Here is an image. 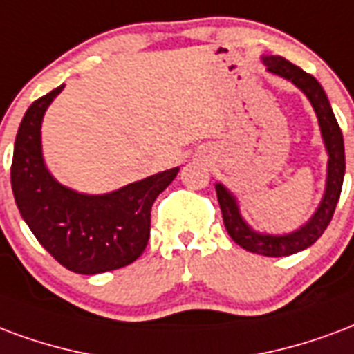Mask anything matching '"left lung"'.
<instances>
[{
	"instance_id": "left-lung-1",
	"label": "left lung",
	"mask_w": 354,
	"mask_h": 354,
	"mask_svg": "<svg viewBox=\"0 0 354 354\" xmlns=\"http://www.w3.org/2000/svg\"><path fill=\"white\" fill-rule=\"evenodd\" d=\"M263 64L266 69L287 78L295 84L297 88L306 93L310 99L311 106L319 120L321 135H323L324 146L328 151V170H326V189H324L323 201L319 204L317 212L311 216L308 223L300 227L295 232L283 234V236H272V234H261L251 229L240 216L236 198L232 197L225 185L216 184L217 201L219 208L223 214V223L230 238L242 245L243 250L257 253V255H266V257H287L292 253L310 248L311 243H315L324 229L330 223L336 204L342 195V185H344L345 174V150H344V135L336 122V116L332 112V106L328 103V97L324 93L323 86L311 77L310 73L302 71L298 65L290 64L281 56H264Z\"/></svg>"
}]
</instances>
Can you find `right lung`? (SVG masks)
Here are the masks:
<instances>
[{
  "label": "right lung",
  "instance_id": "right-lung-1",
  "mask_svg": "<svg viewBox=\"0 0 354 354\" xmlns=\"http://www.w3.org/2000/svg\"><path fill=\"white\" fill-rule=\"evenodd\" d=\"M59 86L26 111L15 140L10 185L20 216L67 270L101 274L137 261L150 238L151 204L176 178L165 170L106 195H84L54 180L43 159L41 124Z\"/></svg>",
  "mask_w": 354,
  "mask_h": 354
}]
</instances>
